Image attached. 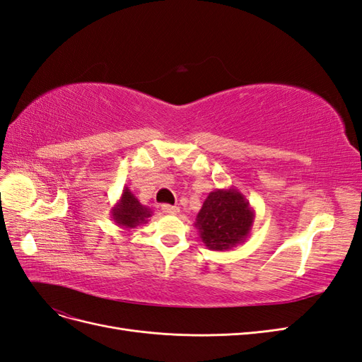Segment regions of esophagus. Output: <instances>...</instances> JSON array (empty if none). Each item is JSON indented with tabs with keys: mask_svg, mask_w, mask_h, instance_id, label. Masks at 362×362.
Listing matches in <instances>:
<instances>
[{
	"mask_svg": "<svg viewBox=\"0 0 362 362\" xmlns=\"http://www.w3.org/2000/svg\"><path fill=\"white\" fill-rule=\"evenodd\" d=\"M161 210L168 214H178L180 213V207H177V205H170V204H163Z\"/></svg>",
	"mask_w": 362,
	"mask_h": 362,
	"instance_id": "34e87169",
	"label": "esophagus"
}]
</instances>
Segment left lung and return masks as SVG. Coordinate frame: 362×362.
Masks as SVG:
<instances>
[{
  "mask_svg": "<svg viewBox=\"0 0 362 362\" xmlns=\"http://www.w3.org/2000/svg\"><path fill=\"white\" fill-rule=\"evenodd\" d=\"M254 219L256 211L250 201L231 185L209 193L194 227L209 250L228 251L248 239Z\"/></svg>",
  "mask_w": 362,
  "mask_h": 362,
  "instance_id": "left-lung-1",
  "label": "left lung"
}]
</instances>
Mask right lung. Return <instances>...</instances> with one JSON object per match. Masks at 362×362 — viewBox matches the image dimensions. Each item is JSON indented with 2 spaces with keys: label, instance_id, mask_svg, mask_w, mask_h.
Segmentation results:
<instances>
[{
  "label": "right lung",
  "instance_id": "1",
  "mask_svg": "<svg viewBox=\"0 0 362 362\" xmlns=\"http://www.w3.org/2000/svg\"><path fill=\"white\" fill-rule=\"evenodd\" d=\"M151 216L152 210L136 199L129 187L123 189L120 199L111 209V218L115 222V226L126 230L136 228L141 223H146Z\"/></svg>",
  "mask_w": 362,
  "mask_h": 362
}]
</instances>
